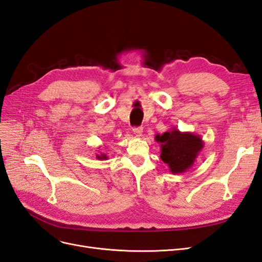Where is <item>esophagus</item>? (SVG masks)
Returning a JSON list of instances; mask_svg holds the SVG:
<instances>
[{
  "label": "esophagus",
  "instance_id": "esophagus-1",
  "mask_svg": "<svg viewBox=\"0 0 262 262\" xmlns=\"http://www.w3.org/2000/svg\"><path fill=\"white\" fill-rule=\"evenodd\" d=\"M142 132H143V128L142 126H138V128H133V133L136 134L137 137H141Z\"/></svg>",
  "mask_w": 262,
  "mask_h": 262
}]
</instances>
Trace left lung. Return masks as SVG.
Masks as SVG:
<instances>
[{
	"mask_svg": "<svg viewBox=\"0 0 262 262\" xmlns=\"http://www.w3.org/2000/svg\"><path fill=\"white\" fill-rule=\"evenodd\" d=\"M155 140L161 144V160L168 165L171 173H182L191 168L204 146L200 136L177 128L156 134Z\"/></svg>",
	"mask_w": 262,
	"mask_h": 262,
	"instance_id": "1",
	"label": "left lung"
}]
</instances>
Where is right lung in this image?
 Masks as SVG:
<instances>
[{
    "instance_id": "1",
    "label": "right lung",
    "mask_w": 262,
    "mask_h": 262,
    "mask_svg": "<svg viewBox=\"0 0 262 262\" xmlns=\"http://www.w3.org/2000/svg\"><path fill=\"white\" fill-rule=\"evenodd\" d=\"M96 158L97 160H99V161H105V160H107V155H105V154H100V155H96Z\"/></svg>"
}]
</instances>
